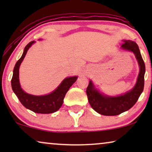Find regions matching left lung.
I'll use <instances>...</instances> for the list:
<instances>
[{
	"label": "left lung",
	"mask_w": 152,
	"mask_h": 152,
	"mask_svg": "<svg viewBox=\"0 0 152 152\" xmlns=\"http://www.w3.org/2000/svg\"><path fill=\"white\" fill-rule=\"evenodd\" d=\"M121 48L125 50L134 53L140 66V72L134 88L124 95L115 97L102 94L95 88L93 82L90 80L86 88L89 104L95 111L103 115H117L128 111L136 103L144 88L145 65L138 45L134 41L124 40Z\"/></svg>",
	"instance_id": "obj_1"
}]
</instances>
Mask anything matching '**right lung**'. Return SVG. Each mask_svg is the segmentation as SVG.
<instances>
[{"mask_svg": "<svg viewBox=\"0 0 152 152\" xmlns=\"http://www.w3.org/2000/svg\"><path fill=\"white\" fill-rule=\"evenodd\" d=\"M34 43V41H31L25 47L21 57L16 63L11 80L12 88L20 103L27 109L37 113H52L58 111L61 107L66 93L69 90L70 87L76 82L77 77H69L65 78L59 86L50 94L37 96L25 92L20 87L19 82V67L24 57H26L28 49Z\"/></svg>", "mask_w": 152, "mask_h": 152, "instance_id": "1", "label": "right lung"}]
</instances>
